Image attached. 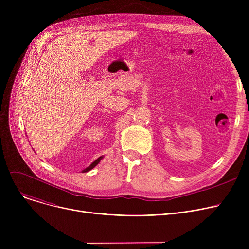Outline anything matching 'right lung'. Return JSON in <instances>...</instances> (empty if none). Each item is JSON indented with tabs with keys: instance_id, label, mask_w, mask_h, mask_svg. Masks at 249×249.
<instances>
[{
	"instance_id": "1",
	"label": "right lung",
	"mask_w": 249,
	"mask_h": 249,
	"mask_svg": "<svg viewBox=\"0 0 249 249\" xmlns=\"http://www.w3.org/2000/svg\"><path fill=\"white\" fill-rule=\"evenodd\" d=\"M103 158H104L103 155H102V156H100V158H98V159H97L95 161L91 162V163H90V164H89L88 167H86L85 169H83L82 172H83V173H87V172H89L90 169H93V168H94V167H95V166H96V165H97V164H98V163H99V162H100V161L103 160Z\"/></svg>"
}]
</instances>
